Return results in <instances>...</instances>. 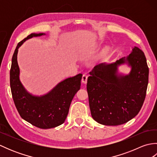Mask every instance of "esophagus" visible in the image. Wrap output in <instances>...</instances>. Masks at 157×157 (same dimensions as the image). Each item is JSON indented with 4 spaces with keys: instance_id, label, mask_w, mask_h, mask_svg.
<instances>
[{
    "instance_id": "esophagus-1",
    "label": "esophagus",
    "mask_w": 157,
    "mask_h": 157,
    "mask_svg": "<svg viewBox=\"0 0 157 157\" xmlns=\"http://www.w3.org/2000/svg\"><path fill=\"white\" fill-rule=\"evenodd\" d=\"M87 80H88V75L86 74H84L82 76V83H84V84H86V83H87Z\"/></svg>"
}]
</instances>
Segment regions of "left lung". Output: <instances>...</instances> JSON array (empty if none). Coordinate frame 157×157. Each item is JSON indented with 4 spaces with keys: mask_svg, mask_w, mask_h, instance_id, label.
I'll return each instance as SVG.
<instances>
[{
    "mask_svg": "<svg viewBox=\"0 0 157 157\" xmlns=\"http://www.w3.org/2000/svg\"><path fill=\"white\" fill-rule=\"evenodd\" d=\"M124 63L131 67V71L119 75L118 66ZM148 73L146 56L136 46L127 57L95 66L87 83L92 118L105 125H121L134 118L145 100Z\"/></svg>",
    "mask_w": 157,
    "mask_h": 157,
    "instance_id": "8db88e82",
    "label": "left lung"
}]
</instances>
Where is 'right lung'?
<instances>
[{
	"label": "right lung",
	"instance_id": "add662e5",
	"mask_svg": "<svg viewBox=\"0 0 157 157\" xmlns=\"http://www.w3.org/2000/svg\"><path fill=\"white\" fill-rule=\"evenodd\" d=\"M45 34L33 33L18 43L12 57L10 86L15 105L21 118L37 128L50 129L65 122L73 96L80 89L81 73L59 83L51 91L40 96L29 94L20 82L18 48L26 40Z\"/></svg>",
	"mask_w": 157,
	"mask_h": 157
}]
</instances>
